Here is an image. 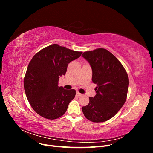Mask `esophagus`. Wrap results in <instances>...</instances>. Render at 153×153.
I'll use <instances>...</instances> for the list:
<instances>
[{"mask_svg":"<svg viewBox=\"0 0 153 153\" xmlns=\"http://www.w3.org/2000/svg\"><path fill=\"white\" fill-rule=\"evenodd\" d=\"M82 94H81V93H80V92H76V96H81Z\"/></svg>","mask_w":153,"mask_h":153,"instance_id":"esophagus-1","label":"esophagus"}]
</instances>
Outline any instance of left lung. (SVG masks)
<instances>
[{"label":"left lung","instance_id":"1","mask_svg":"<svg viewBox=\"0 0 153 153\" xmlns=\"http://www.w3.org/2000/svg\"><path fill=\"white\" fill-rule=\"evenodd\" d=\"M82 56L92 68V82L97 85L96 94L82 108L85 117L94 123L113 117L127 98L129 78L119 60L107 50L100 48L84 52Z\"/></svg>","mask_w":153,"mask_h":153}]
</instances>
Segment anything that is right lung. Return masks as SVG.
Instances as JSON below:
<instances>
[{"mask_svg":"<svg viewBox=\"0 0 153 153\" xmlns=\"http://www.w3.org/2000/svg\"><path fill=\"white\" fill-rule=\"evenodd\" d=\"M76 52L57 44L51 45L34 55L27 67L24 85L27 100L35 112L48 119L61 117L75 98V89L58 86L68 64L80 57Z\"/></svg>","mask_w":153,"mask_h":153,"instance_id":"right-lung-1","label":"right lung"}]
</instances>
